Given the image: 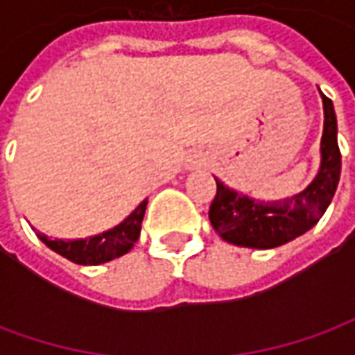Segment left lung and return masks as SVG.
<instances>
[{
	"mask_svg": "<svg viewBox=\"0 0 355 355\" xmlns=\"http://www.w3.org/2000/svg\"><path fill=\"white\" fill-rule=\"evenodd\" d=\"M320 94L325 119L318 175L302 192L275 201L249 198L215 178L216 196L209 218L224 241L249 249H274L306 234L327 211L340 178V150L333 102L321 91Z\"/></svg>",
	"mask_w": 355,
	"mask_h": 355,
	"instance_id": "1",
	"label": "left lung"
}]
</instances>
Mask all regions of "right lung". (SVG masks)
Here are the masks:
<instances>
[{
    "label": "right lung",
    "instance_id": "1",
    "mask_svg": "<svg viewBox=\"0 0 355 355\" xmlns=\"http://www.w3.org/2000/svg\"><path fill=\"white\" fill-rule=\"evenodd\" d=\"M146 205L148 200H144L131 215L125 218L123 223H119L117 226L102 232V234L91 236V238L51 239L40 232H35V234L49 249H53L55 253L64 257L68 261L81 264V266H98L104 262L119 259V257H123L125 253L131 251L140 236Z\"/></svg>",
    "mask_w": 355,
    "mask_h": 355
}]
</instances>
